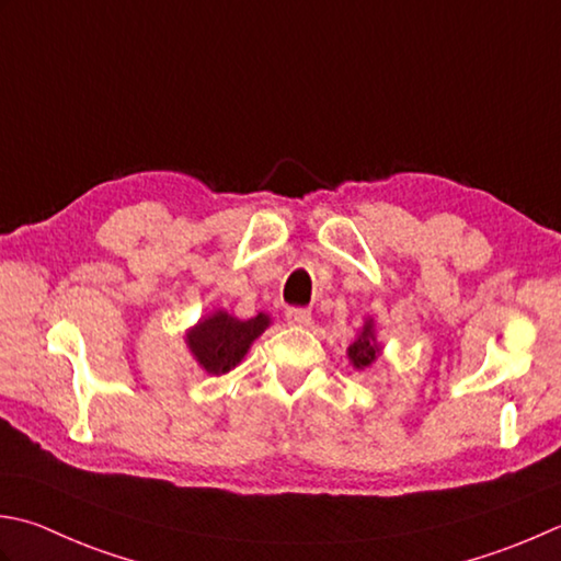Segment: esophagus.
<instances>
[{
    "label": "esophagus",
    "mask_w": 561,
    "mask_h": 561,
    "mask_svg": "<svg viewBox=\"0 0 561 561\" xmlns=\"http://www.w3.org/2000/svg\"><path fill=\"white\" fill-rule=\"evenodd\" d=\"M287 323L289 325H309L311 323V311L309 309H301V306H291L287 309Z\"/></svg>",
    "instance_id": "34e87169"
}]
</instances>
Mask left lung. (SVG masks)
<instances>
[{"label":"left lung","mask_w":561,"mask_h":561,"mask_svg":"<svg viewBox=\"0 0 561 561\" xmlns=\"http://www.w3.org/2000/svg\"><path fill=\"white\" fill-rule=\"evenodd\" d=\"M347 355H350V362H353L357 369H365V367L371 365V362L377 359L379 345H377V340H375V333H371V321L365 325V331H362V335L355 340V343L350 345Z\"/></svg>","instance_id":"8db88e82"}]
</instances>
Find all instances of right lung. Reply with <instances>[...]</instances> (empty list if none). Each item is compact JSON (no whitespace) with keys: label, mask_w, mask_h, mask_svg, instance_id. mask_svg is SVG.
Instances as JSON below:
<instances>
[{"label":"right lung","mask_w":561,"mask_h":561,"mask_svg":"<svg viewBox=\"0 0 561 561\" xmlns=\"http://www.w3.org/2000/svg\"><path fill=\"white\" fill-rule=\"evenodd\" d=\"M267 325L270 318L265 313H257L250 321H238L226 311H216L186 333V343L208 375H226L245 357L252 340L265 333Z\"/></svg>","instance_id":"obj_1"}]
</instances>
